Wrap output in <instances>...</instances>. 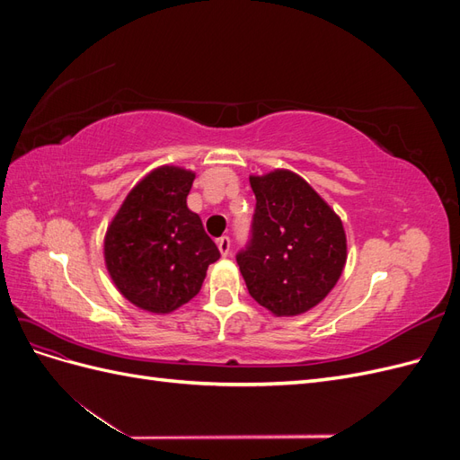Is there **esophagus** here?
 <instances>
[{
    "label": "esophagus",
    "mask_w": 460,
    "mask_h": 460,
    "mask_svg": "<svg viewBox=\"0 0 460 460\" xmlns=\"http://www.w3.org/2000/svg\"><path fill=\"white\" fill-rule=\"evenodd\" d=\"M217 245H218V252L222 257H226L230 253V247H232V242L228 235H222V238L217 240Z\"/></svg>",
    "instance_id": "1"
}]
</instances>
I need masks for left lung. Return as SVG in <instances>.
<instances>
[{"label": "left lung", "instance_id": "8db88e82", "mask_svg": "<svg viewBox=\"0 0 460 460\" xmlns=\"http://www.w3.org/2000/svg\"><path fill=\"white\" fill-rule=\"evenodd\" d=\"M249 182L257 199L252 240L235 255L249 296L276 316L307 313L343 272L341 218L291 171L249 176Z\"/></svg>", "mask_w": 460, "mask_h": 460}]
</instances>
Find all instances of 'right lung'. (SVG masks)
<instances>
[{"label": "right lung", "mask_w": 460, "mask_h": 460, "mask_svg": "<svg viewBox=\"0 0 460 460\" xmlns=\"http://www.w3.org/2000/svg\"><path fill=\"white\" fill-rule=\"evenodd\" d=\"M191 171L164 164L137 182L105 234L111 280L136 307L169 314L196 297L220 253L188 208Z\"/></svg>", "instance_id": "obj_1"}]
</instances>
